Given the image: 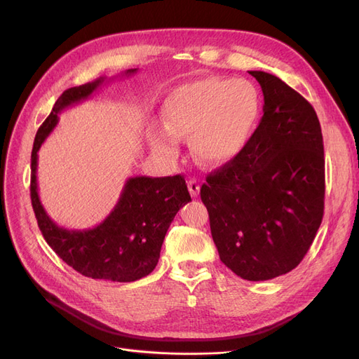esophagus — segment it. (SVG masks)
<instances>
[{
    "instance_id": "1",
    "label": "esophagus",
    "mask_w": 359,
    "mask_h": 359,
    "mask_svg": "<svg viewBox=\"0 0 359 359\" xmlns=\"http://www.w3.org/2000/svg\"><path fill=\"white\" fill-rule=\"evenodd\" d=\"M187 186H189V191H190L191 196L196 198L198 194H199V191H201V186H199L198 180H196V178H190V180L187 181Z\"/></svg>"
}]
</instances>
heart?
I'll list each match as a JSON object with an SVG mask.
<instances>
[{"mask_svg":"<svg viewBox=\"0 0 359 359\" xmlns=\"http://www.w3.org/2000/svg\"><path fill=\"white\" fill-rule=\"evenodd\" d=\"M166 128H153L151 148L172 160L178 139L189 137L194 160L223 166L240 156L253 137L262 114V95L248 79L203 78L177 86L163 103Z\"/></svg>","mask_w":359,"mask_h":359,"instance_id":"obj_1","label":"heart"}]
</instances>
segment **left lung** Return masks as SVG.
<instances>
[{"mask_svg":"<svg viewBox=\"0 0 359 359\" xmlns=\"http://www.w3.org/2000/svg\"><path fill=\"white\" fill-rule=\"evenodd\" d=\"M264 116L243 153L201 187L222 262L248 281L299 265L323 217L325 158L313 106L277 76L250 72Z\"/></svg>","mask_w":359,"mask_h":359,"instance_id":"left-lung-1","label":"left lung"}]
</instances>
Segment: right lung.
Here are the masks:
<instances>
[{"label": "right lung", "mask_w": 359, "mask_h": 359, "mask_svg": "<svg viewBox=\"0 0 359 359\" xmlns=\"http://www.w3.org/2000/svg\"><path fill=\"white\" fill-rule=\"evenodd\" d=\"M103 82L100 78L64 91L40 126L31 153V203L46 243L69 266L85 277L130 283L153 273L173 217L191 201L184 177L128 178L112 212L99 226L83 231L60 227L43 208L37 191V153L58 124V114L88 99Z\"/></svg>", "instance_id": "right-lung-1"}]
</instances>
